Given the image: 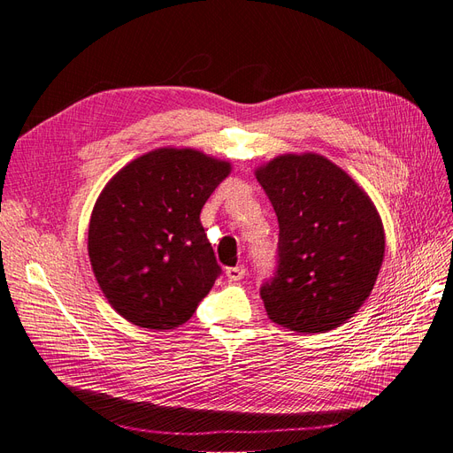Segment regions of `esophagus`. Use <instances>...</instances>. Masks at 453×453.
<instances>
[{
    "mask_svg": "<svg viewBox=\"0 0 453 453\" xmlns=\"http://www.w3.org/2000/svg\"><path fill=\"white\" fill-rule=\"evenodd\" d=\"M245 266H232V268H226V278H228V281H240V280H243V276H245Z\"/></svg>",
    "mask_w": 453,
    "mask_h": 453,
    "instance_id": "1",
    "label": "esophagus"
}]
</instances>
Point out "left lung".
Masks as SVG:
<instances>
[{
    "label": "left lung",
    "mask_w": 453,
    "mask_h": 453,
    "mask_svg": "<svg viewBox=\"0 0 453 453\" xmlns=\"http://www.w3.org/2000/svg\"><path fill=\"white\" fill-rule=\"evenodd\" d=\"M280 223L278 268L260 287L268 318L296 333L340 326L357 311L386 251L372 200L321 155H281L255 172Z\"/></svg>",
    "instance_id": "obj_1"
}]
</instances>
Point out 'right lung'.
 <instances>
[{"instance_id":"1","label":"right lung","mask_w":453,"mask_h":453,"mask_svg":"<svg viewBox=\"0 0 453 453\" xmlns=\"http://www.w3.org/2000/svg\"><path fill=\"white\" fill-rule=\"evenodd\" d=\"M230 164L164 147L127 164L96 200L88 257L105 298L130 323H187L221 276L200 211Z\"/></svg>"}]
</instances>
